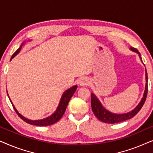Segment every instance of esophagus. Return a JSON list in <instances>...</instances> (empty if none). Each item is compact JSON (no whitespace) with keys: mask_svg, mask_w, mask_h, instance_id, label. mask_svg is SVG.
Wrapping results in <instances>:
<instances>
[{"mask_svg":"<svg viewBox=\"0 0 153 153\" xmlns=\"http://www.w3.org/2000/svg\"><path fill=\"white\" fill-rule=\"evenodd\" d=\"M89 83V81L87 79H82L80 81V85H82V86H84V85H88Z\"/></svg>","mask_w":153,"mask_h":153,"instance_id":"obj_1","label":"esophagus"}]
</instances>
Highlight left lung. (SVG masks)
Returning <instances> with one entry per match:
<instances>
[{
	"label": "left lung",
	"instance_id": "8db88e82",
	"mask_svg": "<svg viewBox=\"0 0 153 153\" xmlns=\"http://www.w3.org/2000/svg\"><path fill=\"white\" fill-rule=\"evenodd\" d=\"M131 50L132 51L137 52V53L139 55V57L141 60V54L139 52V51L137 49H134V48H130ZM146 88H145V92H144L143 97L142 98L141 101L140 102L137 107H136L134 109L131 111L127 113V114H112L108 111L106 110L102 105L100 103V102L98 100L97 97L94 95L93 93H91V106H92V110L94 113V114L95 115V116L99 119L100 120H101L102 122L106 123H111V124H114V123H118L120 122H122V121H125L127 120H129V119L132 118L134 116H136L141 108L142 106H143L144 103H145L146 97H147L148 94V74H147V71L146 70Z\"/></svg>",
	"mask_w": 153,
	"mask_h": 153
}]
</instances>
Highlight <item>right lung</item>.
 Masks as SVG:
<instances>
[{
    "mask_svg": "<svg viewBox=\"0 0 153 153\" xmlns=\"http://www.w3.org/2000/svg\"><path fill=\"white\" fill-rule=\"evenodd\" d=\"M23 45H24V43H23L22 45H21V47L13 53V55H12L11 57V60L19 53V51L21 50V48H22ZM76 88H77L76 85H74V86H72V88H70L67 90V91L63 93V95H62L61 100H60V102L59 103V105H58L57 109H56L55 113H53L51 116L48 117L47 118L42 119V120H28V119H27L26 118H24V116H22L20 114H19V112L16 111L14 105L12 106H13L14 109L15 110V111L16 114H17L18 116L26 123L30 125H36V126H48V125H53L56 122H58V121L62 118V116H63V114H65V111L67 106H68L69 101L70 100L71 97H72V95H74V92L76 91Z\"/></svg>",
    "mask_w": 153,
    "mask_h": 153,
    "instance_id": "obj_1",
    "label": "right lung"
}]
</instances>
